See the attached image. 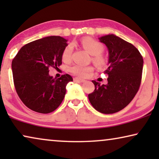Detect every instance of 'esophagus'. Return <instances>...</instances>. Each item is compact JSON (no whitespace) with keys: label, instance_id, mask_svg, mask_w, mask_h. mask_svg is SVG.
Wrapping results in <instances>:
<instances>
[{"label":"esophagus","instance_id":"34e87169","mask_svg":"<svg viewBox=\"0 0 159 159\" xmlns=\"http://www.w3.org/2000/svg\"><path fill=\"white\" fill-rule=\"evenodd\" d=\"M74 81L76 82H80V83H82V82H85L86 80H83V79H81V78L75 77V79H74Z\"/></svg>","mask_w":159,"mask_h":159}]
</instances>
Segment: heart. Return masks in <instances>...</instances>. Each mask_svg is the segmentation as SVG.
I'll return each instance as SVG.
<instances>
[{
	"label": "heart",
	"instance_id": "b5f03b06",
	"mask_svg": "<svg viewBox=\"0 0 159 159\" xmlns=\"http://www.w3.org/2000/svg\"><path fill=\"white\" fill-rule=\"evenodd\" d=\"M82 45L84 48L90 55L94 56L93 61L97 66L103 67L106 64V61L101 54L103 53L104 48L101 43L91 38H84L82 41ZM73 51V45L69 44L65 47L62 52V59L64 62H69L71 58V54ZM69 71L74 75L81 77H85L88 76L93 71L92 66H86L82 65L75 64L69 68Z\"/></svg>",
	"mask_w": 159,
	"mask_h": 159
}]
</instances>
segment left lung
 <instances>
[{
	"label": "left lung",
	"instance_id": "left-lung-1",
	"mask_svg": "<svg viewBox=\"0 0 159 159\" xmlns=\"http://www.w3.org/2000/svg\"><path fill=\"white\" fill-rule=\"evenodd\" d=\"M107 47V84L92 80L94 92L88 95L91 105L103 114L118 112L129 104L140 88L143 59L133 45L114 34L98 38Z\"/></svg>",
	"mask_w": 159,
	"mask_h": 159
}]
</instances>
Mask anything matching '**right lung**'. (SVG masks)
Masks as SVG:
<instances>
[{
    "instance_id": "obj_1",
    "label": "right lung",
    "mask_w": 159,
    "mask_h": 159,
    "mask_svg": "<svg viewBox=\"0 0 159 159\" xmlns=\"http://www.w3.org/2000/svg\"><path fill=\"white\" fill-rule=\"evenodd\" d=\"M60 36H48L24 45L12 61L14 86L24 104L34 111L48 114L61 103L66 87L73 81L68 74L60 78L49 75V67L62 64V52L68 45Z\"/></svg>"
}]
</instances>
